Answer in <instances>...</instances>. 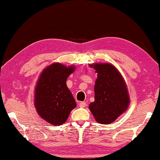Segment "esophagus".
<instances>
[{
    "label": "esophagus",
    "instance_id": "1",
    "mask_svg": "<svg viewBox=\"0 0 160 160\" xmlns=\"http://www.w3.org/2000/svg\"><path fill=\"white\" fill-rule=\"evenodd\" d=\"M87 106V103L85 102H79V107L81 108H84Z\"/></svg>",
    "mask_w": 160,
    "mask_h": 160
}]
</instances>
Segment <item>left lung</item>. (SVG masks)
Returning a JSON list of instances; mask_svg holds the SVG:
<instances>
[{
	"label": "left lung",
	"mask_w": 160,
	"mask_h": 160,
	"mask_svg": "<svg viewBox=\"0 0 160 160\" xmlns=\"http://www.w3.org/2000/svg\"><path fill=\"white\" fill-rule=\"evenodd\" d=\"M95 70L98 78L95 84V101L89 108L98 123L114 122L128 109L130 97L126 83L119 71L109 63L89 65Z\"/></svg>",
	"instance_id": "8db88e82"
}]
</instances>
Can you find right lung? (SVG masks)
I'll return each mask as SVG.
<instances>
[{
  "label": "right lung",
  "instance_id": "1",
  "mask_svg": "<svg viewBox=\"0 0 160 160\" xmlns=\"http://www.w3.org/2000/svg\"><path fill=\"white\" fill-rule=\"evenodd\" d=\"M75 71L59 62L50 65L41 73L35 89V107L39 116L54 125L64 124L76 103L66 81Z\"/></svg>",
  "mask_w": 160,
  "mask_h": 160
}]
</instances>
